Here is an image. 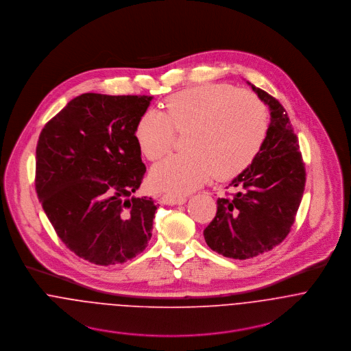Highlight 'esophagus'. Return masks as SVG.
Here are the masks:
<instances>
[{"label": "esophagus", "mask_w": 351, "mask_h": 351, "mask_svg": "<svg viewBox=\"0 0 351 351\" xmlns=\"http://www.w3.org/2000/svg\"><path fill=\"white\" fill-rule=\"evenodd\" d=\"M186 196H176L172 194H164L160 197V202L164 204H183L186 203Z\"/></svg>", "instance_id": "esophagus-1"}]
</instances>
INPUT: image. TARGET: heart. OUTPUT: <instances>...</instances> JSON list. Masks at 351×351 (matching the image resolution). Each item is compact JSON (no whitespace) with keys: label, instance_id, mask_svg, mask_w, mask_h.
<instances>
[{"label":"heart","instance_id":"1","mask_svg":"<svg viewBox=\"0 0 351 351\" xmlns=\"http://www.w3.org/2000/svg\"><path fill=\"white\" fill-rule=\"evenodd\" d=\"M189 130L183 155L160 162L152 184L172 194H187L214 175L229 180L245 172L258 156L268 133V113L250 91L228 83H206L180 90L148 110L134 125L141 154L158 161L172 148L173 132Z\"/></svg>","mask_w":351,"mask_h":351}]
</instances>
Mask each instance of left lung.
Masks as SVG:
<instances>
[{"label": "left lung", "mask_w": 351, "mask_h": 351, "mask_svg": "<svg viewBox=\"0 0 351 351\" xmlns=\"http://www.w3.org/2000/svg\"><path fill=\"white\" fill-rule=\"evenodd\" d=\"M250 86L271 112L267 138L253 164L229 184L239 191L217 200V214L203 232L214 252L234 260L253 258L285 239L306 184V165L285 109Z\"/></svg>", "instance_id": "8db88e82"}]
</instances>
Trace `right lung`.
Listing matches in <instances>:
<instances>
[{
  "instance_id": "1",
  "label": "right lung",
  "mask_w": 351,
  "mask_h": 351,
  "mask_svg": "<svg viewBox=\"0 0 351 351\" xmlns=\"http://www.w3.org/2000/svg\"><path fill=\"white\" fill-rule=\"evenodd\" d=\"M149 95L82 94L43 128L35 187L63 243L97 265L123 264L152 237L157 210L137 197L147 167L134 125Z\"/></svg>"
}]
</instances>
